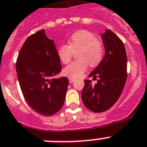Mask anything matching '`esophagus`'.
<instances>
[{
    "instance_id": "obj_1",
    "label": "esophagus",
    "mask_w": 147,
    "mask_h": 147,
    "mask_svg": "<svg viewBox=\"0 0 147 147\" xmlns=\"http://www.w3.org/2000/svg\"><path fill=\"white\" fill-rule=\"evenodd\" d=\"M68 80H69V82L70 83H73V82H74L75 81L74 79H73V78H69Z\"/></svg>"
}]
</instances>
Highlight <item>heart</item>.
Segmentation results:
<instances>
[{"instance_id":"1","label":"heart","mask_w":147,"mask_h":147,"mask_svg":"<svg viewBox=\"0 0 147 147\" xmlns=\"http://www.w3.org/2000/svg\"><path fill=\"white\" fill-rule=\"evenodd\" d=\"M77 53V59L63 70L66 76L77 79L82 76L88 67H96L103 58V47L93 33L88 31L75 32L69 39V45L62 44L57 49V54L61 62L67 64L71 61L74 52Z\"/></svg>"}]
</instances>
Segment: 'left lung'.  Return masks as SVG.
<instances>
[{"instance_id": "8db88e82", "label": "left lung", "mask_w": 147, "mask_h": 147, "mask_svg": "<svg viewBox=\"0 0 147 147\" xmlns=\"http://www.w3.org/2000/svg\"><path fill=\"white\" fill-rule=\"evenodd\" d=\"M105 54L98 65L89 74L97 83L85 80L82 102L93 112H105L117 102L127 80V54L121 40L110 29L102 34Z\"/></svg>"}]
</instances>
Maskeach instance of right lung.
<instances>
[{"label":"right lung","instance_id":"obj_1","mask_svg":"<svg viewBox=\"0 0 147 147\" xmlns=\"http://www.w3.org/2000/svg\"><path fill=\"white\" fill-rule=\"evenodd\" d=\"M61 70L55 44L45 30L26 39L17 59V75L26 102L41 115H54L64 104L68 80L52 79Z\"/></svg>","mask_w":147,"mask_h":147}]
</instances>
